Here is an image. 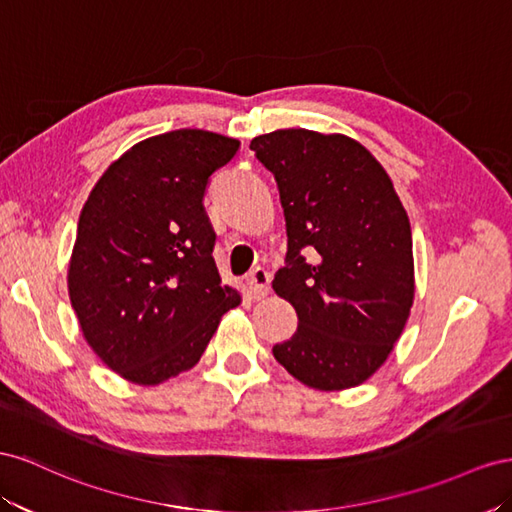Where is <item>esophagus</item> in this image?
<instances>
[{
	"instance_id": "obj_1",
	"label": "esophagus",
	"mask_w": 512,
	"mask_h": 512,
	"mask_svg": "<svg viewBox=\"0 0 512 512\" xmlns=\"http://www.w3.org/2000/svg\"><path fill=\"white\" fill-rule=\"evenodd\" d=\"M270 279V272L264 268L253 270L251 276H248V291H251V296L255 300H261L270 294Z\"/></svg>"
}]
</instances>
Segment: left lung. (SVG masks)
I'll return each mask as SVG.
<instances>
[{"mask_svg":"<svg viewBox=\"0 0 512 512\" xmlns=\"http://www.w3.org/2000/svg\"><path fill=\"white\" fill-rule=\"evenodd\" d=\"M251 150L274 173L287 223V266L272 289L298 313L294 337L272 354L309 388L360 386L414 304L410 218L386 169L352 137L283 128Z\"/></svg>","mask_w":512,"mask_h":512,"instance_id":"obj_1","label":"left lung"}]
</instances>
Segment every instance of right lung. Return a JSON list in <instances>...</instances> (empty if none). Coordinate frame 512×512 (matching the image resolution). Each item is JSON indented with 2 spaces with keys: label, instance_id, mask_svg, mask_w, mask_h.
I'll list each match as a JSON object with an SVG mask.
<instances>
[{
  "label": "right lung",
  "instance_id": "obj_1",
  "mask_svg": "<svg viewBox=\"0 0 512 512\" xmlns=\"http://www.w3.org/2000/svg\"><path fill=\"white\" fill-rule=\"evenodd\" d=\"M240 141L182 128L135 143L100 175L79 216L68 296L83 339L130 384L193 369L242 302L214 264L208 178Z\"/></svg>",
  "mask_w": 512,
  "mask_h": 512
}]
</instances>
